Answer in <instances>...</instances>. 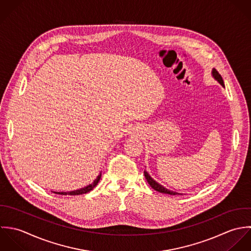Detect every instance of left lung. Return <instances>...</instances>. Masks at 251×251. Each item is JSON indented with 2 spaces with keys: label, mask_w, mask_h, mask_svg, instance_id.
I'll use <instances>...</instances> for the list:
<instances>
[{
  "label": "left lung",
  "mask_w": 251,
  "mask_h": 251,
  "mask_svg": "<svg viewBox=\"0 0 251 251\" xmlns=\"http://www.w3.org/2000/svg\"><path fill=\"white\" fill-rule=\"evenodd\" d=\"M211 74H212V76L224 87V82H223L222 76L219 75V73H218L215 69H213L212 72H211ZM145 176H146V178H147L149 184L151 185V187H152L154 190H156V191H158V192H160V193L169 194V195H181V194H179V193H177V192L169 190V189L165 188L163 185H161V184H159L158 182H156V181L151 177V176H150V174H149L147 171H145Z\"/></svg>",
  "instance_id": "8db88e82"
}]
</instances>
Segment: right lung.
Segmentation results:
<instances>
[{"label": "right lung", "instance_id": "right-lung-1", "mask_svg": "<svg viewBox=\"0 0 251 251\" xmlns=\"http://www.w3.org/2000/svg\"><path fill=\"white\" fill-rule=\"evenodd\" d=\"M100 176H101V174L100 173V175L97 176V178L89 185L83 187V188H80V189H77V190H74V191H70V192H53L55 194H60V195H81V194H85V193H88L90 192L91 190H93L94 187H96V185L98 184V182L100 181Z\"/></svg>", "mask_w": 251, "mask_h": 251}]
</instances>
